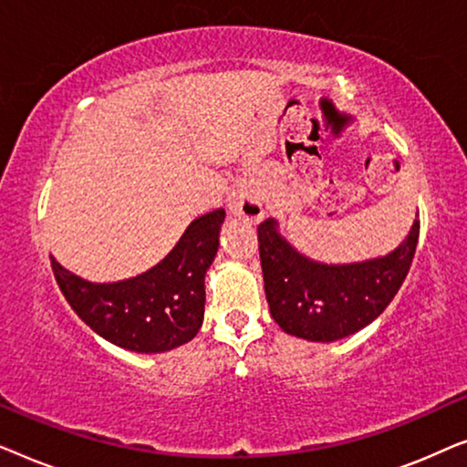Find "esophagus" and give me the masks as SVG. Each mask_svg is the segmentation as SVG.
<instances>
[{"label":"esophagus","instance_id":"1","mask_svg":"<svg viewBox=\"0 0 467 467\" xmlns=\"http://www.w3.org/2000/svg\"><path fill=\"white\" fill-rule=\"evenodd\" d=\"M227 210L234 216H238V219L248 223V225H257L265 214L264 206H261L257 189L251 187V184H238V187L227 195Z\"/></svg>","mask_w":467,"mask_h":467}]
</instances>
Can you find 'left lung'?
I'll return each instance as SVG.
<instances>
[{
  "label": "left lung",
  "mask_w": 467,
  "mask_h": 467,
  "mask_svg": "<svg viewBox=\"0 0 467 467\" xmlns=\"http://www.w3.org/2000/svg\"><path fill=\"white\" fill-rule=\"evenodd\" d=\"M265 297L286 334L336 342L366 327L400 291L419 242V214L400 246L355 264H323L299 253L276 219L257 227Z\"/></svg>",
  "instance_id": "8db88e82"
}]
</instances>
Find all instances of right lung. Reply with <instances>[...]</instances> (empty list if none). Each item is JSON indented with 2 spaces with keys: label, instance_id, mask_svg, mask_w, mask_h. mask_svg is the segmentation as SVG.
<instances>
[{
  "label": "right lung",
  "instance_id": "right-lung-1",
  "mask_svg": "<svg viewBox=\"0 0 467 467\" xmlns=\"http://www.w3.org/2000/svg\"><path fill=\"white\" fill-rule=\"evenodd\" d=\"M223 221V208L200 216L157 265L117 283H91L55 257L50 265L63 297L95 334L133 353H165L193 340L202 327L203 283Z\"/></svg>",
  "mask_w": 467,
  "mask_h": 467
}]
</instances>
